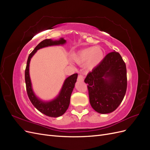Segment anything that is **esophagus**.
Instances as JSON below:
<instances>
[{
	"label": "esophagus",
	"instance_id": "1",
	"mask_svg": "<svg viewBox=\"0 0 150 150\" xmlns=\"http://www.w3.org/2000/svg\"><path fill=\"white\" fill-rule=\"evenodd\" d=\"M78 80L79 81H84V77H83V76H82L81 74H79V75L78 76Z\"/></svg>",
	"mask_w": 150,
	"mask_h": 150
}]
</instances>
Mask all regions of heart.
<instances>
[{"instance_id": "obj_1", "label": "heart", "mask_w": 150, "mask_h": 150, "mask_svg": "<svg viewBox=\"0 0 150 150\" xmlns=\"http://www.w3.org/2000/svg\"><path fill=\"white\" fill-rule=\"evenodd\" d=\"M104 52L99 47H88L80 50L74 54L72 59L78 64H84L88 70L96 67L103 61Z\"/></svg>"}]
</instances>
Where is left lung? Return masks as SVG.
Here are the masks:
<instances>
[{
	"label": "left lung",
	"mask_w": 150,
	"mask_h": 150,
	"mask_svg": "<svg viewBox=\"0 0 150 150\" xmlns=\"http://www.w3.org/2000/svg\"><path fill=\"white\" fill-rule=\"evenodd\" d=\"M88 84L89 102L101 114L114 111L123 99L127 88L126 67L120 54H108L84 80Z\"/></svg>",
	"instance_id": "1"
}]
</instances>
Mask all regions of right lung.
Returning a JSON list of instances; mask_svg holds the SVG:
<instances>
[{
  "label": "right lung",
  "mask_w": 150,
  "mask_h": 150,
  "mask_svg": "<svg viewBox=\"0 0 150 150\" xmlns=\"http://www.w3.org/2000/svg\"><path fill=\"white\" fill-rule=\"evenodd\" d=\"M66 43V40L62 38L58 40L45 39L40 42L29 54L27 62L25 71V81L28 97L32 104L38 111L49 117H57L61 116L64 114L67 110L70 103L71 95L78 78V74H72L65 79L59 93L55 98L50 101H43L36 96L33 91L29 74L30 61L31 58L39 49L49 46H60Z\"/></svg>",
  "instance_id": "1"
}]
</instances>
